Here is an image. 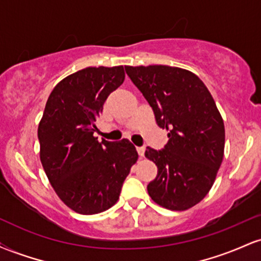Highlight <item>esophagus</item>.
Here are the masks:
<instances>
[{
  "mask_svg": "<svg viewBox=\"0 0 261 261\" xmlns=\"http://www.w3.org/2000/svg\"><path fill=\"white\" fill-rule=\"evenodd\" d=\"M137 152H139V155L141 158L145 155V147H137Z\"/></svg>",
  "mask_w": 261,
  "mask_h": 261,
  "instance_id": "obj_1",
  "label": "esophagus"
}]
</instances>
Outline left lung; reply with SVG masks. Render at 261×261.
Masks as SVG:
<instances>
[{
    "mask_svg": "<svg viewBox=\"0 0 261 261\" xmlns=\"http://www.w3.org/2000/svg\"><path fill=\"white\" fill-rule=\"evenodd\" d=\"M127 76L168 131V142L147 147L157 176L147 185L155 203L184 211L207 195L223 160L224 124L207 87L195 73L164 65L125 66Z\"/></svg>",
    "mask_w": 261,
    "mask_h": 261,
    "instance_id": "1",
    "label": "left lung"
}]
</instances>
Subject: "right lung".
Here are the masks:
<instances>
[{
    "label": "right lung",
    "mask_w": 261,
    "mask_h": 261,
    "mask_svg": "<svg viewBox=\"0 0 261 261\" xmlns=\"http://www.w3.org/2000/svg\"><path fill=\"white\" fill-rule=\"evenodd\" d=\"M122 66L87 67L60 81L39 122L40 161L50 184L74 212L94 215L115 205L139 154L130 141H98L95 119L122 85Z\"/></svg>",
    "instance_id": "obj_1"
}]
</instances>
